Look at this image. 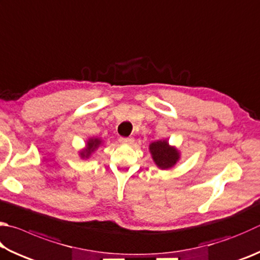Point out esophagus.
Returning <instances> with one entry per match:
<instances>
[{
  "instance_id": "esophagus-1",
  "label": "esophagus",
  "mask_w": 260,
  "mask_h": 260,
  "mask_svg": "<svg viewBox=\"0 0 260 260\" xmlns=\"http://www.w3.org/2000/svg\"><path fill=\"white\" fill-rule=\"evenodd\" d=\"M119 141H120V143H124V144H132L134 142L133 138H120Z\"/></svg>"
}]
</instances>
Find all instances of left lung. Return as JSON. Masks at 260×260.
I'll list each match as a JSON object with an SVG mask.
<instances>
[{
    "label": "left lung",
    "mask_w": 260,
    "mask_h": 260,
    "mask_svg": "<svg viewBox=\"0 0 260 260\" xmlns=\"http://www.w3.org/2000/svg\"><path fill=\"white\" fill-rule=\"evenodd\" d=\"M150 152L152 154L153 161L159 168H172L179 159L178 151L168 144L167 141H157L150 144Z\"/></svg>",
    "instance_id": "1"
}]
</instances>
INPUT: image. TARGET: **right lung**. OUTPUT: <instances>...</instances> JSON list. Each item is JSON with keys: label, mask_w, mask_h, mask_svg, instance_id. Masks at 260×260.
Returning a JSON list of instances; mask_svg holds the SVG:
<instances>
[{"label": "right lung", "mask_w": 260, "mask_h": 260, "mask_svg": "<svg viewBox=\"0 0 260 260\" xmlns=\"http://www.w3.org/2000/svg\"><path fill=\"white\" fill-rule=\"evenodd\" d=\"M100 144H101V140H99V139L88 140L87 145H86V149L83 150L82 152H81L82 158H88L89 154H91L93 151L95 150Z\"/></svg>", "instance_id": "1"}]
</instances>
